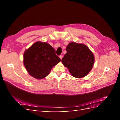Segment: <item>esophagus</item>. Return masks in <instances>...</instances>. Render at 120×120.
<instances>
[{"label": "esophagus", "instance_id": "esophagus-1", "mask_svg": "<svg viewBox=\"0 0 120 120\" xmlns=\"http://www.w3.org/2000/svg\"><path fill=\"white\" fill-rule=\"evenodd\" d=\"M63 56H61V55L60 56V60L62 59H63Z\"/></svg>", "mask_w": 120, "mask_h": 120}]
</instances>
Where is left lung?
<instances>
[{"mask_svg":"<svg viewBox=\"0 0 120 120\" xmlns=\"http://www.w3.org/2000/svg\"><path fill=\"white\" fill-rule=\"evenodd\" d=\"M67 53L61 60L74 77L81 78L91 71L95 61L93 52L83 44L71 42L67 45Z\"/></svg>","mask_w":120,"mask_h":120,"instance_id":"obj_1","label":"left lung"}]
</instances>
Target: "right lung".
I'll return each instance as SVG.
<instances>
[{
	"label": "right lung",
	"instance_id": "add662e5",
	"mask_svg": "<svg viewBox=\"0 0 120 120\" xmlns=\"http://www.w3.org/2000/svg\"><path fill=\"white\" fill-rule=\"evenodd\" d=\"M60 61L55 49L46 42H35L23 54V64L26 70L31 76L37 79L46 77L52 67Z\"/></svg>",
	"mask_w": 120,
	"mask_h": 120
}]
</instances>
